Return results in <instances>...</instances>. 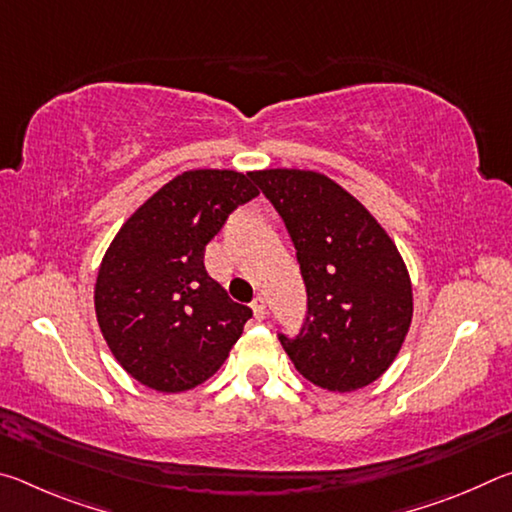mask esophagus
<instances>
[{"label": "esophagus", "mask_w": 512, "mask_h": 512, "mask_svg": "<svg viewBox=\"0 0 512 512\" xmlns=\"http://www.w3.org/2000/svg\"><path fill=\"white\" fill-rule=\"evenodd\" d=\"M250 307H253L257 320H262L266 316V300L262 296H257L253 302H250Z\"/></svg>", "instance_id": "1"}]
</instances>
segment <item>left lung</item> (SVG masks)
<instances>
[{
	"mask_svg": "<svg viewBox=\"0 0 512 512\" xmlns=\"http://www.w3.org/2000/svg\"><path fill=\"white\" fill-rule=\"evenodd\" d=\"M282 216L307 287L300 334H277L311 384L350 393L395 361L413 316L409 271L393 239L357 198L323 173L250 176Z\"/></svg>",
	"mask_w": 512,
	"mask_h": 512,
	"instance_id": "obj_1",
	"label": "left lung"
}]
</instances>
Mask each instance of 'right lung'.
<instances>
[{
  "label": "right lung",
  "instance_id": "right-lung-1",
  "mask_svg": "<svg viewBox=\"0 0 512 512\" xmlns=\"http://www.w3.org/2000/svg\"><path fill=\"white\" fill-rule=\"evenodd\" d=\"M253 173L185 171L128 219L99 266L94 309L128 375L160 393L203 384L228 359L253 309L205 271V246L259 194Z\"/></svg>",
  "mask_w": 512,
  "mask_h": 512
}]
</instances>
